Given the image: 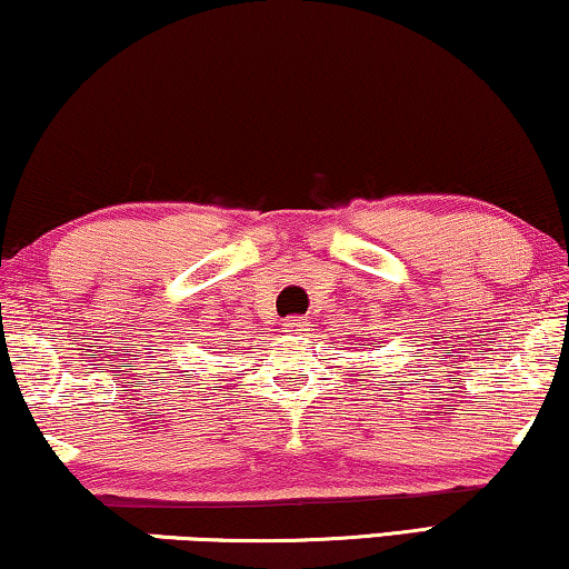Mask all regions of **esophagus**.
<instances>
[{"instance_id": "1", "label": "esophagus", "mask_w": 569, "mask_h": 569, "mask_svg": "<svg viewBox=\"0 0 569 569\" xmlns=\"http://www.w3.org/2000/svg\"><path fill=\"white\" fill-rule=\"evenodd\" d=\"M308 326H310V321L302 316H292L284 321V329H287V333H292V337H302V333H308L310 331Z\"/></svg>"}]
</instances>
